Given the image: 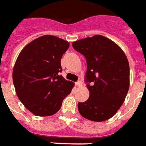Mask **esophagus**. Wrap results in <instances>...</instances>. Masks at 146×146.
Returning a JSON list of instances; mask_svg holds the SVG:
<instances>
[{
  "label": "esophagus",
  "instance_id": "obj_1",
  "mask_svg": "<svg viewBox=\"0 0 146 146\" xmlns=\"http://www.w3.org/2000/svg\"><path fill=\"white\" fill-rule=\"evenodd\" d=\"M75 85L76 86H82L83 83H82V82H81V81H77L76 83H75Z\"/></svg>",
  "mask_w": 146,
  "mask_h": 146
}]
</instances>
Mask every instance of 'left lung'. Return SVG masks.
<instances>
[{
  "label": "left lung",
  "instance_id": "obj_1",
  "mask_svg": "<svg viewBox=\"0 0 146 146\" xmlns=\"http://www.w3.org/2000/svg\"><path fill=\"white\" fill-rule=\"evenodd\" d=\"M73 47L86 60L85 82L90 97L78 103L82 116L103 122L117 113L129 88V64L122 49L107 37H93L73 42Z\"/></svg>",
  "mask_w": 146,
  "mask_h": 146
}]
</instances>
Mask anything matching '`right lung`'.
<instances>
[{"instance_id": "1", "label": "right lung", "mask_w": 146, "mask_h": 146, "mask_svg": "<svg viewBox=\"0 0 146 146\" xmlns=\"http://www.w3.org/2000/svg\"><path fill=\"white\" fill-rule=\"evenodd\" d=\"M70 46L67 41L52 35L33 40L21 50L13 70V83L19 100L37 116L57 113L74 83L66 80L61 58Z\"/></svg>"}]
</instances>
